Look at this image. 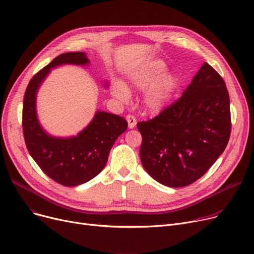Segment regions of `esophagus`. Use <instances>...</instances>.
<instances>
[{"label":"esophagus","mask_w":254,"mask_h":254,"mask_svg":"<svg viewBox=\"0 0 254 254\" xmlns=\"http://www.w3.org/2000/svg\"><path fill=\"white\" fill-rule=\"evenodd\" d=\"M127 124H128V127H129V128L135 127L136 125H137V119H136V117H135L134 115H131V114L127 115Z\"/></svg>","instance_id":"34e87169"}]
</instances>
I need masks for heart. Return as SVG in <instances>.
Listing matches in <instances>:
<instances>
[{
	"label": "heart",
	"instance_id": "obj_1",
	"mask_svg": "<svg viewBox=\"0 0 254 254\" xmlns=\"http://www.w3.org/2000/svg\"><path fill=\"white\" fill-rule=\"evenodd\" d=\"M164 70V63L153 61L146 64L143 69L135 72L130 78L132 84L138 88H145L149 85L144 93L143 102L146 109L152 113L161 111L177 88L178 79L174 73L167 72L158 76L157 78L156 77ZM112 93L122 102H127L129 98L128 89L122 82H115L113 84Z\"/></svg>",
	"mask_w": 254,
	"mask_h": 254
}]
</instances>
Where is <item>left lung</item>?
Wrapping results in <instances>:
<instances>
[{"instance_id": "obj_1", "label": "left lung", "mask_w": 254, "mask_h": 254, "mask_svg": "<svg viewBox=\"0 0 254 254\" xmlns=\"http://www.w3.org/2000/svg\"><path fill=\"white\" fill-rule=\"evenodd\" d=\"M137 127L141 162L154 180L170 188L193 183L230 140V96L224 80L205 63L178 100Z\"/></svg>"}]
</instances>
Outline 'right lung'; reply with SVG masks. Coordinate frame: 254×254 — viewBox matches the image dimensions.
<instances>
[{"label":"right lung","mask_w":254,"mask_h":254,"mask_svg":"<svg viewBox=\"0 0 254 254\" xmlns=\"http://www.w3.org/2000/svg\"><path fill=\"white\" fill-rule=\"evenodd\" d=\"M63 64H86L84 52H66L36 73L25 89L22 130L25 146L45 174L64 186H76L96 177L104 169L116 139L127 128V120L116 114L98 111L77 137L53 138L40 127L36 114V93L50 69Z\"/></svg>","instance_id":"1"}]
</instances>
